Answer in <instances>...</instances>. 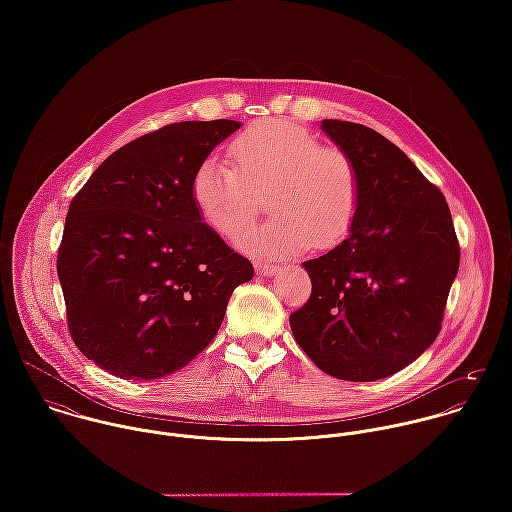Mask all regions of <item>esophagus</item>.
I'll list each match as a JSON object with an SVG mask.
<instances>
[{"instance_id":"obj_1","label":"esophagus","mask_w":512,"mask_h":512,"mask_svg":"<svg viewBox=\"0 0 512 512\" xmlns=\"http://www.w3.org/2000/svg\"><path fill=\"white\" fill-rule=\"evenodd\" d=\"M255 271L263 277H271L279 271V265H269V263H261V261H255Z\"/></svg>"}]
</instances>
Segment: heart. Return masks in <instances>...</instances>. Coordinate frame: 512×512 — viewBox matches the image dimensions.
Wrapping results in <instances>:
<instances>
[{
	"mask_svg": "<svg viewBox=\"0 0 512 512\" xmlns=\"http://www.w3.org/2000/svg\"><path fill=\"white\" fill-rule=\"evenodd\" d=\"M235 170L214 158L198 164L190 180L192 202L216 235L235 239L259 210L273 214L245 231L239 247L259 257H279L306 247L330 249L352 229L360 204L354 160L285 119L249 125L231 143Z\"/></svg>",
	"mask_w": 512,
	"mask_h": 512,
	"instance_id": "obj_1",
	"label": "heart"
}]
</instances>
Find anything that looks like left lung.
<instances>
[{
	"instance_id": "left-lung-1",
	"label": "left lung",
	"mask_w": 512,
	"mask_h": 512,
	"mask_svg": "<svg viewBox=\"0 0 512 512\" xmlns=\"http://www.w3.org/2000/svg\"><path fill=\"white\" fill-rule=\"evenodd\" d=\"M322 131L354 160L360 204L348 239L302 263L312 294L289 326L320 371L379 381L440 334L460 245L444 194L395 143L340 119H324Z\"/></svg>"
}]
</instances>
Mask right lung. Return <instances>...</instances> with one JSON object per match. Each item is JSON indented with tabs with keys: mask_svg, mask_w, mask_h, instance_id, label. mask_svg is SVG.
Here are the masks:
<instances>
[{
	"mask_svg": "<svg viewBox=\"0 0 512 512\" xmlns=\"http://www.w3.org/2000/svg\"><path fill=\"white\" fill-rule=\"evenodd\" d=\"M239 121H182L113 152L72 198L58 249L77 348L119 379L152 381L200 354L253 265L202 218L190 180Z\"/></svg>",
	"mask_w": 512,
	"mask_h": 512,
	"instance_id": "add662e5",
	"label": "right lung"
}]
</instances>
